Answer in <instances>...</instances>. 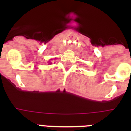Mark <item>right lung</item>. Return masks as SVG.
<instances>
[{
    "mask_svg": "<svg viewBox=\"0 0 131 131\" xmlns=\"http://www.w3.org/2000/svg\"><path fill=\"white\" fill-rule=\"evenodd\" d=\"M50 63H51V62H49V64H50Z\"/></svg>",
    "mask_w": 131,
    "mask_h": 131,
    "instance_id": "obj_1",
    "label": "right lung"
}]
</instances>
